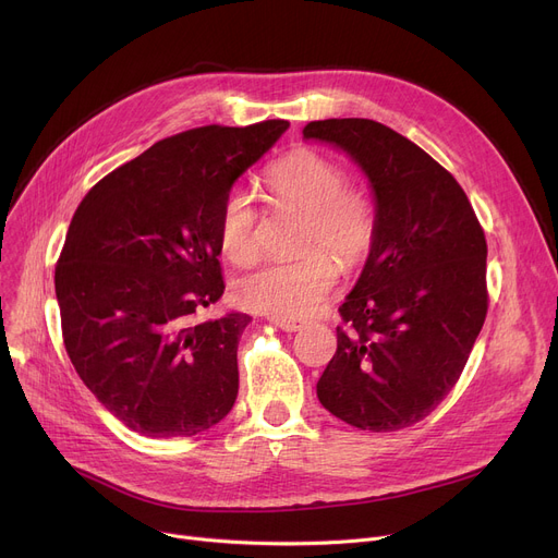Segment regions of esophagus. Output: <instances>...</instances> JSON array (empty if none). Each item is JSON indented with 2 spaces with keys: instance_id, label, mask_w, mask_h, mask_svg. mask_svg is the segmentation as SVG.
Instances as JSON below:
<instances>
[{
  "instance_id": "1",
  "label": "esophagus",
  "mask_w": 558,
  "mask_h": 558,
  "mask_svg": "<svg viewBox=\"0 0 558 558\" xmlns=\"http://www.w3.org/2000/svg\"><path fill=\"white\" fill-rule=\"evenodd\" d=\"M271 320L284 332H296L305 326V320H301V318H271Z\"/></svg>"
}]
</instances>
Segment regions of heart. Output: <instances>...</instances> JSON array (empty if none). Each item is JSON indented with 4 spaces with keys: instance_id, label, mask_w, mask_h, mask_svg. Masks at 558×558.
I'll list each match as a JSON object with an SVG mask.
<instances>
[{
    "instance_id": "b5f03b06",
    "label": "heart",
    "mask_w": 558,
    "mask_h": 558,
    "mask_svg": "<svg viewBox=\"0 0 558 558\" xmlns=\"http://www.w3.org/2000/svg\"><path fill=\"white\" fill-rule=\"evenodd\" d=\"M271 203L305 217L301 251L294 262L262 267L234 287L238 303L274 318L310 314L328 296L339 267L350 271L368 259L377 240V205L366 190L350 187L345 169L314 149L284 156L267 171ZM259 215L244 190H230L219 215V246L234 264H251L259 255ZM332 252V260L327 253Z\"/></svg>"
}]
</instances>
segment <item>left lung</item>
<instances>
[{
	"mask_svg": "<svg viewBox=\"0 0 558 558\" xmlns=\"http://www.w3.org/2000/svg\"><path fill=\"white\" fill-rule=\"evenodd\" d=\"M303 135L353 158L377 205V240L339 307L316 396L360 429L412 427L452 391L484 326V228L454 175L393 129L348 117L310 122Z\"/></svg>",
	"mask_w": 558,
	"mask_h": 558,
	"instance_id": "1",
	"label": "left lung"
}]
</instances>
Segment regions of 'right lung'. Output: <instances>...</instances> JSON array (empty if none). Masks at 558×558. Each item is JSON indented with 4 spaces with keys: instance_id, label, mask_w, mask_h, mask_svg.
Here are the masks:
<instances>
[{
    "instance_id": "right-lung-1",
    "label": "right lung",
    "mask_w": 558,
    "mask_h": 558,
    "mask_svg": "<svg viewBox=\"0 0 558 558\" xmlns=\"http://www.w3.org/2000/svg\"><path fill=\"white\" fill-rule=\"evenodd\" d=\"M287 129L267 120L165 137L104 175L72 217L53 276L63 343L83 385L142 436H194L238 398L251 316L196 314L223 294V198Z\"/></svg>"
}]
</instances>
